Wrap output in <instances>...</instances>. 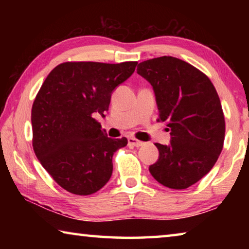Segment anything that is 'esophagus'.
Segmentation results:
<instances>
[{
  "mask_svg": "<svg viewBox=\"0 0 249 249\" xmlns=\"http://www.w3.org/2000/svg\"><path fill=\"white\" fill-rule=\"evenodd\" d=\"M128 145L134 146V147H141V146L144 145V142L136 140V138H134V137H129L128 138Z\"/></svg>",
  "mask_w": 249,
  "mask_h": 249,
  "instance_id": "34e87169",
  "label": "esophagus"
}]
</instances>
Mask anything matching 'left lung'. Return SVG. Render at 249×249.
I'll return each mask as SVG.
<instances>
[{
    "mask_svg": "<svg viewBox=\"0 0 249 249\" xmlns=\"http://www.w3.org/2000/svg\"><path fill=\"white\" fill-rule=\"evenodd\" d=\"M137 73L153 87L159 119L170 130V145L156 142L159 158L149 172L167 188L182 190L215 165L223 149L225 120L220 98L206 75L181 59L142 61Z\"/></svg>",
    "mask_w": 249,
    "mask_h": 249,
    "instance_id": "8db88e82",
    "label": "left lung"
}]
</instances>
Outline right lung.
<instances>
[{"mask_svg": "<svg viewBox=\"0 0 249 249\" xmlns=\"http://www.w3.org/2000/svg\"><path fill=\"white\" fill-rule=\"evenodd\" d=\"M136 61H68L53 68L32 107L33 148L53 179L70 193L89 196L107 183L113 155L127 145L107 137L94 119L108 109L112 92L133 74Z\"/></svg>", "mask_w": 249, "mask_h": 249, "instance_id": "right-lung-1", "label": "right lung"}]
</instances>
